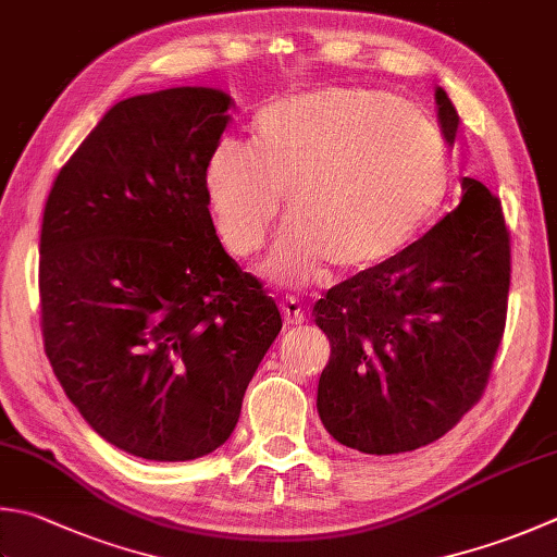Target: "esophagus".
<instances>
[{
	"label": "esophagus",
	"mask_w": 557,
	"mask_h": 557,
	"mask_svg": "<svg viewBox=\"0 0 557 557\" xmlns=\"http://www.w3.org/2000/svg\"><path fill=\"white\" fill-rule=\"evenodd\" d=\"M281 314H283V322L288 324V327H298V324L306 322V314H302L298 302H283L281 306Z\"/></svg>",
	"instance_id": "1"
}]
</instances>
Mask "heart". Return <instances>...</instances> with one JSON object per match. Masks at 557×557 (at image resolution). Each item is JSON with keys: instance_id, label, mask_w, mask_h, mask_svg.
Segmentation results:
<instances>
[{"instance_id": "heart-1", "label": "heart", "mask_w": 557, "mask_h": 557, "mask_svg": "<svg viewBox=\"0 0 557 557\" xmlns=\"http://www.w3.org/2000/svg\"><path fill=\"white\" fill-rule=\"evenodd\" d=\"M218 235L237 257L264 247L288 196L293 225L264 274L308 286L332 267L361 276L422 233L444 201L448 157L426 115L375 89H314L259 115L255 150L218 143L206 162Z\"/></svg>"}]
</instances>
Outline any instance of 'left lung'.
<instances>
[{"label":"left lung","mask_w":557,"mask_h":557,"mask_svg":"<svg viewBox=\"0 0 557 557\" xmlns=\"http://www.w3.org/2000/svg\"><path fill=\"white\" fill-rule=\"evenodd\" d=\"M448 148L458 113L436 87ZM456 211L400 255L314 302L332 354L318 412L339 444L371 456L414 450L458 424L482 391L507 320L509 233L499 198L463 176Z\"/></svg>","instance_id":"left-lung-1"}]
</instances>
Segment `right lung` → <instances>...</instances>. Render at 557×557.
<instances>
[{
  "mask_svg": "<svg viewBox=\"0 0 557 557\" xmlns=\"http://www.w3.org/2000/svg\"><path fill=\"white\" fill-rule=\"evenodd\" d=\"M230 94L119 101L50 188L40 227L48 361L87 424L145 460L223 446L281 312L215 235L206 162Z\"/></svg>",
  "mask_w": 557,
  "mask_h": 557,
  "instance_id": "1",
  "label": "right lung"
}]
</instances>
